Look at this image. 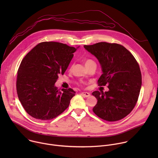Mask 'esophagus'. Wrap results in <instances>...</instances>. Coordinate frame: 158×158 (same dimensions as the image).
<instances>
[{
  "label": "esophagus",
  "mask_w": 158,
  "mask_h": 158,
  "mask_svg": "<svg viewBox=\"0 0 158 158\" xmlns=\"http://www.w3.org/2000/svg\"><path fill=\"white\" fill-rule=\"evenodd\" d=\"M82 95L85 97V98H88L90 96H91V94H90V93H87V92H82Z\"/></svg>",
  "instance_id": "esophagus-1"
}]
</instances>
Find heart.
<instances>
[{"instance_id": "obj_1", "label": "heart", "mask_w": 158, "mask_h": 158, "mask_svg": "<svg viewBox=\"0 0 158 158\" xmlns=\"http://www.w3.org/2000/svg\"><path fill=\"white\" fill-rule=\"evenodd\" d=\"M92 63H95V62L93 60H91V59H86L85 60V66L88 65L89 64H91Z\"/></svg>"}]
</instances>
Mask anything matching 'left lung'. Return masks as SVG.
Returning a JSON list of instances; mask_svg holds the SVG:
<instances>
[{"label":"left lung","instance_id":"left-lung-1","mask_svg":"<svg viewBox=\"0 0 158 158\" xmlns=\"http://www.w3.org/2000/svg\"><path fill=\"white\" fill-rule=\"evenodd\" d=\"M84 48L101 65L102 74L99 85H109L108 91L92 93L98 100L93 112L107 121L124 118L132 111L139 95L142 77L138 63L127 49L118 44L101 42Z\"/></svg>","mask_w":158,"mask_h":158}]
</instances>
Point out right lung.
Wrapping results in <instances>:
<instances>
[{
	"mask_svg": "<svg viewBox=\"0 0 158 158\" xmlns=\"http://www.w3.org/2000/svg\"><path fill=\"white\" fill-rule=\"evenodd\" d=\"M77 48L56 42H44L22 59L17 72V92L27 113L41 120L56 118L69 107L76 92L57 89L59 75L64 74Z\"/></svg>",
	"mask_w": 158,
	"mask_h": 158,
	"instance_id": "right-lung-1",
	"label": "right lung"
}]
</instances>
